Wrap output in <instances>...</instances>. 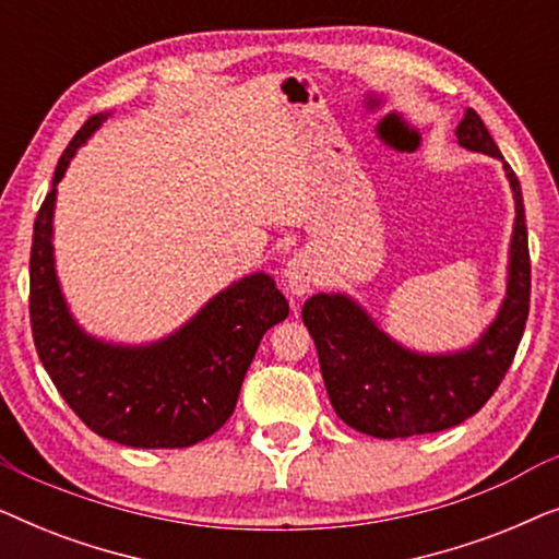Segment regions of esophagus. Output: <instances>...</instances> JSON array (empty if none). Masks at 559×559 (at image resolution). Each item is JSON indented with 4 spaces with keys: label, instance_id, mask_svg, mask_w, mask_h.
<instances>
[{
    "label": "esophagus",
    "instance_id": "obj_1",
    "mask_svg": "<svg viewBox=\"0 0 559 559\" xmlns=\"http://www.w3.org/2000/svg\"><path fill=\"white\" fill-rule=\"evenodd\" d=\"M318 262L310 251H297L285 264V287L293 297H305L318 282Z\"/></svg>",
    "mask_w": 559,
    "mask_h": 559
}]
</instances>
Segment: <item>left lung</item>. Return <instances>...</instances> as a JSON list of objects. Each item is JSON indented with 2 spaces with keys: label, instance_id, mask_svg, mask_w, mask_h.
<instances>
[{
  "label": "left lung",
  "instance_id": "obj_1",
  "mask_svg": "<svg viewBox=\"0 0 559 559\" xmlns=\"http://www.w3.org/2000/svg\"><path fill=\"white\" fill-rule=\"evenodd\" d=\"M455 136L461 147L499 159L514 195L507 293L486 331L465 348L427 354L392 338L346 293H318L302 305V323L316 341L335 415L379 440L440 432L476 415L507 377L530 316L532 264L522 186L476 111L465 109Z\"/></svg>",
  "mask_w": 559,
  "mask_h": 559
}]
</instances>
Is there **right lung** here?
Listing matches in <instances>:
<instances>
[{
    "mask_svg": "<svg viewBox=\"0 0 559 559\" xmlns=\"http://www.w3.org/2000/svg\"><path fill=\"white\" fill-rule=\"evenodd\" d=\"M111 111L83 124L58 159L52 190L35 218L29 251V323L37 356L75 415L129 448H190L231 417L259 341L289 316L266 272L221 289L178 331L150 343L91 335L68 305L56 270L52 218L58 182Z\"/></svg>",
    "mask_w": 559,
    "mask_h": 559,
    "instance_id": "1",
    "label": "right lung"
}]
</instances>
